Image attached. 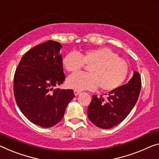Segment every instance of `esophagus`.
Returning a JSON list of instances; mask_svg holds the SVG:
<instances>
[{"instance_id":"34e87169","label":"esophagus","mask_w":159,"mask_h":159,"mask_svg":"<svg viewBox=\"0 0 159 159\" xmlns=\"http://www.w3.org/2000/svg\"><path fill=\"white\" fill-rule=\"evenodd\" d=\"M80 93H81V92L79 91H77V90H75V91H74L75 96H78V95H79Z\"/></svg>"}]
</instances>
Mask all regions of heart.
I'll return each instance as SVG.
<instances>
[{
	"label": "heart",
	"mask_w": 159,
	"mask_h": 159,
	"mask_svg": "<svg viewBox=\"0 0 159 159\" xmlns=\"http://www.w3.org/2000/svg\"><path fill=\"white\" fill-rule=\"evenodd\" d=\"M62 63L68 72H76L85 65L89 66V73H76L68 78V87L77 91L94 90L98 86L103 91L115 90L121 86L129 73L126 62L106 47L83 53L70 52L63 57Z\"/></svg>",
	"instance_id": "heart-1"
}]
</instances>
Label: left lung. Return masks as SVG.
<instances>
[{"mask_svg":"<svg viewBox=\"0 0 159 159\" xmlns=\"http://www.w3.org/2000/svg\"><path fill=\"white\" fill-rule=\"evenodd\" d=\"M141 88V75L134 71L126 84L108 92L107 98L93 95L88 108V117L97 127L109 129L124 120L138 100Z\"/></svg>","mask_w":159,"mask_h":159,"instance_id":"1","label":"left lung"}]
</instances>
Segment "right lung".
<instances>
[{"label":"right lung","mask_w":159,"mask_h":159,"mask_svg":"<svg viewBox=\"0 0 159 159\" xmlns=\"http://www.w3.org/2000/svg\"><path fill=\"white\" fill-rule=\"evenodd\" d=\"M61 48L51 40L34 47L22 57L14 75L16 103L30 121L41 127L58 124L75 96L72 89H53L66 79Z\"/></svg>","instance_id":"add662e5"}]
</instances>
